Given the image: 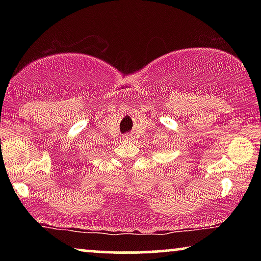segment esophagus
Returning a JSON list of instances; mask_svg holds the SVG:
<instances>
[{"label": "esophagus", "mask_w": 261, "mask_h": 261, "mask_svg": "<svg viewBox=\"0 0 261 261\" xmlns=\"http://www.w3.org/2000/svg\"><path fill=\"white\" fill-rule=\"evenodd\" d=\"M123 140L124 141H132V140H134V137H133V135H130V134H126V135H123Z\"/></svg>", "instance_id": "34e87169"}]
</instances>
